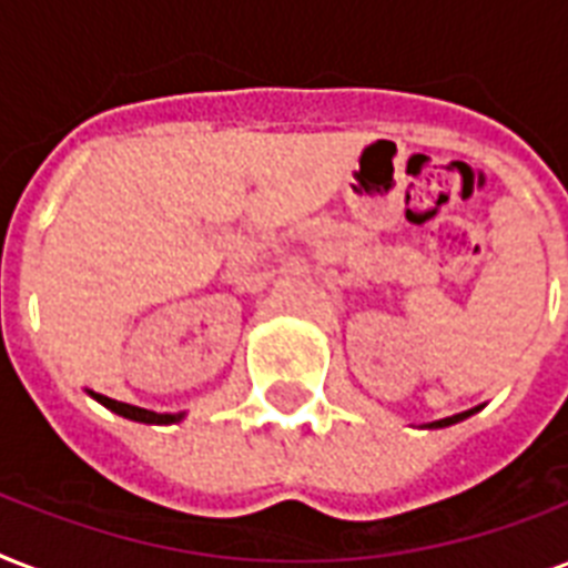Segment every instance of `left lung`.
Instances as JSON below:
<instances>
[{"label":"left lung","instance_id":"obj_1","mask_svg":"<svg viewBox=\"0 0 568 568\" xmlns=\"http://www.w3.org/2000/svg\"><path fill=\"white\" fill-rule=\"evenodd\" d=\"M471 413H477V409H468V413H459V415H450V418H442V422H433L430 427H448V424H457L463 422V418H468Z\"/></svg>","mask_w":568,"mask_h":568}]
</instances>
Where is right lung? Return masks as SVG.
Wrapping results in <instances>:
<instances>
[{"instance_id": "right-lung-1", "label": "right lung", "mask_w": 568, "mask_h": 568, "mask_svg": "<svg viewBox=\"0 0 568 568\" xmlns=\"http://www.w3.org/2000/svg\"><path fill=\"white\" fill-rule=\"evenodd\" d=\"M100 404H105L111 413L123 415V418H132V422H144V424H173L180 422L182 415H168V413H153V409H141V406H132V404H123V400H114V397H105V395H97L91 392Z\"/></svg>"}]
</instances>
